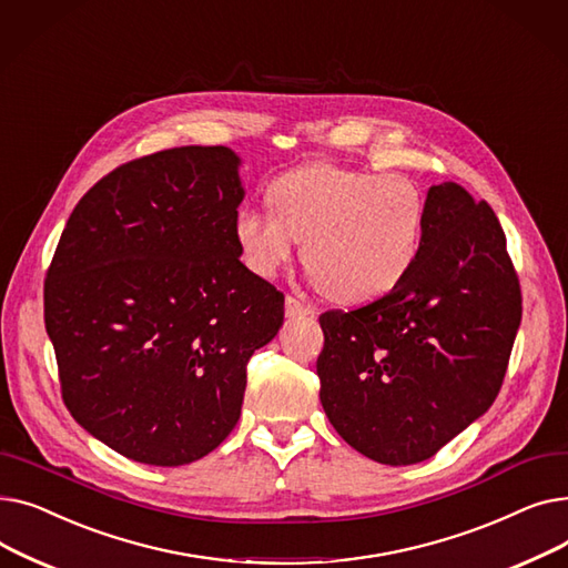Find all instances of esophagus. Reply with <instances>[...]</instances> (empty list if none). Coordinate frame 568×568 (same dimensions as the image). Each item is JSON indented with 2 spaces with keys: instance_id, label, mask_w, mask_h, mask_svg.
<instances>
[{
  "instance_id": "obj_1",
  "label": "esophagus",
  "mask_w": 568,
  "mask_h": 568,
  "mask_svg": "<svg viewBox=\"0 0 568 568\" xmlns=\"http://www.w3.org/2000/svg\"><path fill=\"white\" fill-rule=\"evenodd\" d=\"M285 317H290V320L315 317V308L306 306L304 302L296 300V296H287V300H285Z\"/></svg>"
}]
</instances>
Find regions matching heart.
<instances>
[{
  "label": "heart",
  "instance_id": "1",
  "mask_svg": "<svg viewBox=\"0 0 568 568\" xmlns=\"http://www.w3.org/2000/svg\"><path fill=\"white\" fill-rule=\"evenodd\" d=\"M272 212L239 209L234 244L248 272L274 278L304 239V264L343 306L396 290L422 253L428 202L405 174H371L334 163L290 170L266 189Z\"/></svg>",
  "mask_w": 568,
  "mask_h": 568
}]
</instances>
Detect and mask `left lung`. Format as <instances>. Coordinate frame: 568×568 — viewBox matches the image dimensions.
<instances>
[{
  "label": "left lung",
  "mask_w": 568,
  "mask_h": 568,
  "mask_svg": "<svg viewBox=\"0 0 568 568\" xmlns=\"http://www.w3.org/2000/svg\"><path fill=\"white\" fill-rule=\"evenodd\" d=\"M422 253L382 300L320 315V403L371 460L433 458L488 412L523 317L506 236L456 182L428 189Z\"/></svg>",
  "instance_id": "8db88e82"
}]
</instances>
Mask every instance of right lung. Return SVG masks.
Instances as JSON below:
<instances>
[{"label": "right lung", "instance_id": "1", "mask_svg": "<svg viewBox=\"0 0 568 568\" xmlns=\"http://www.w3.org/2000/svg\"><path fill=\"white\" fill-rule=\"evenodd\" d=\"M227 146H179L89 189L45 281V332L73 419L135 463L200 460L242 416L246 364L283 294L242 264L246 191Z\"/></svg>", "mask_w": 568, "mask_h": 568}]
</instances>
